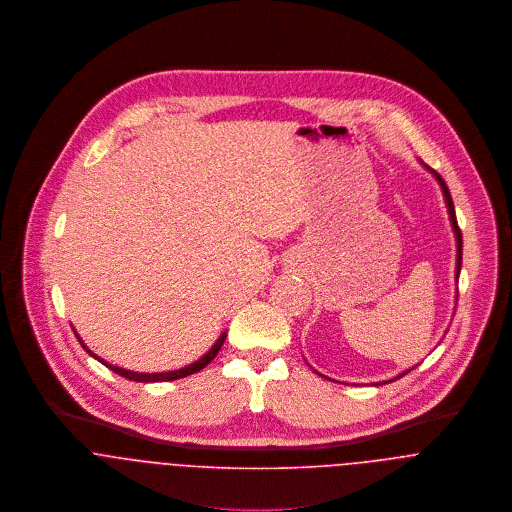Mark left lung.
<instances>
[{
    "label": "left lung",
    "instance_id": "obj_1",
    "mask_svg": "<svg viewBox=\"0 0 512 512\" xmlns=\"http://www.w3.org/2000/svg\"><path fill=\"white\" fill-rule=\"evenodd\" d=\"M430 169V167H428ZM432 173L436 175V179L439 181V185H441V189H443V195H445V203H447V209H449V219H451V226H453V232H455V238H457V278H459V270H461V256H463V240H461V230H459V226H457V219H455V207H453V199H451V195H449V189H447V185H445V181L441 179V175L436 173L434 169H432ZM406 372H402L400 376H404ZM398 376V378H400Z\"/></svg>",
    "mask_w": 512,
    "mask_h": 512
}]
</instances>
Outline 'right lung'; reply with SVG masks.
<instances>
[{"mask_svg": "<svg viewBox=\"0 0 512 512\" xmlns=\"http://www.w3.org/2000/svg\"><path fill=\"white\" fill-rule=\"evenodd\" d=\"M224 339H226V333H222L219 337V341L213 345V349L205 355V357H201L197 363H193V365L185 366V368H179V370H171V372H157V374H144V372H132V370H126V368H120V366H112L108 365L106 361H102V359H98L96 355H92L86 347H84V343L80 341V345L86 349V353H90L94 359H98L100 363L104 366H108L110 370H114L116 374H120V376H124V378H128V380H136V382H165V380H177V378H183V376H189V374H193V372H199L201 368H205V366L209 365L217 355H219L220 347H222V343H224Z\"/></svg>", "mask_w": 512, "mask_h": 512, "instance_id": "1", "label": "right lung"}]
</instances>
